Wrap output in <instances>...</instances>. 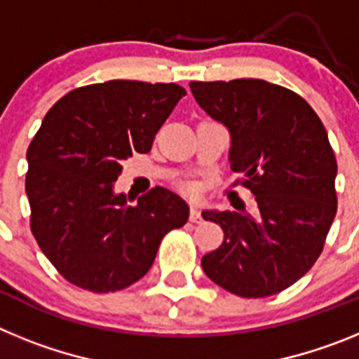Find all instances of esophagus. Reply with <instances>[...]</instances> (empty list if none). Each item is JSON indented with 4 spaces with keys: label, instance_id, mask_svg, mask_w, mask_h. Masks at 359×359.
I'll return each instance as SVG.
<instances>
[{
    "label": "esophagus",
    "instance_id": "1",
    "mask_svg": "<svg viewBox=\"0 0 359 359\" xmlns=\"http://www.w3.org/2000/svg\"><path fill=\"white\" fill-rule=\"evenodd\" d=\"M190 221H192V223H201L203 221L201 208H199L198 203H192V205H190Z\"/></svg>",
    "mask_w": 359,
    "mask_h": 359
}]
</instances>
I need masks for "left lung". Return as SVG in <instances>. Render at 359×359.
Listing matches in <instances>:
<instances>
[{"instance_id": "obj_1", "label": "left lung", "mask_w": 359, "mask_h": 359, "mask_svg": "<svg viewBox=\"0 0 359 359\" xmlns=\"http://www.w3.org/2000/svg\"><path fill=\"white\" fill-rule=\"evenodd\" d=\"M201 109L230 133L228 161L255 212L205 210L224 241L203 271L244 298L277 294L315 264L336 215V158L313 107L259 79L190 82Z\"/></svg>"}]
</instances>
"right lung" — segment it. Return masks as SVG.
Returning a JSON list of instances; mask_svg holds the SVG:
<instances>
[{"label":"right lung","mask_w":359,"mask_h":359,"mask_svg":"<svg viewBox=\"0 0 359 359\" xmlns=\"http://www.w3.org/2000/svg\"><path fill=\"white\" fill-rule=\"evenodd\" d=\"M187 91L177 84L107 81L69 91L46 113L27 152L30 226L68 282L111 293L140 280L165 233L189 221V205L163 187L116 194L123 160L151 151Z\"/></svg>","instance_id":"add662e5"}]
</instances>
